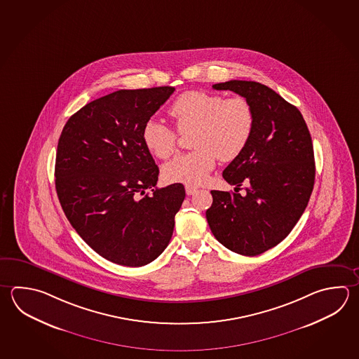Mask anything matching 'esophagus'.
<instances>
[{
	"label": "esophagus",
	"mask_w": 359,
	"mask_h": 359,
	"mask_svg": "<svg viewBox=\"0 0 359 359\" xmlns=\"http://www.w3.org/2000/svg\"><path fill=\"white\" fill-rule=\"evenodd\" d=\"M185 190H187L188 196H193V194H196L198 188L194 187V185H185Z\"/></svg>",
	"instance_id": "esophagus-1"
}]
</instances>
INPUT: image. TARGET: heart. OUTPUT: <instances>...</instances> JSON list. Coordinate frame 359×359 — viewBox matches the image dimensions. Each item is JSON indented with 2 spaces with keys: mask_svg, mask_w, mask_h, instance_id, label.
<instances>
[{
  "mask_svg": "<svg viewBox=\"0 0 359 359\" xmlns=\"http://www.w3.org/2000/svg\"><path fill=\"white\" fill-rule=\"evenodd\" d=\"M168 113L179 133L194 132L191 147L196 149L163 168V176L171 183H202L215 168L217 156L224 163L236 160L250 142L255 126L252 105L243 96L226 99L199 90L177 96ZM142 138L146 149L161 160L176 151L177 133L155 119L144 124Z\"/></svg>",
  "mask_w": 359,
  "mask_h": 359,
  "instance_id": "1",
  "label": "heart"
}]
</instances>
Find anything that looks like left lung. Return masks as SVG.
Here are the masks:
<instances>
[{"instance_id": "1", "label": "left lung", "mask_w": 359, "mask_h": 359, "mask_svg": "<svg viewBox=\"0 0 359 359\" xmlns=\"http://www.w3.org/2000/svg\"><path fill=\"white\" fill-rule=\"evenodd\" d=\"M212 88L249 100L255 126L248 147L222 172L235 193L212 190L205 217L229 250L255 257L283 241L307 207L315 183L311 135L301 111L263 83L231 80Z\"/></svg>"}]
</instances>
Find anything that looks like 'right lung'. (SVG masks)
<instances>
[{
    "label": "right lung",
    "instance_id": "1",
    "mask_svg": "<svg viewBox=\"0 0 359 359\" xmlns=\"http://www.w3.org/2000/svg\"><path fill=\"white\" fill-rule=\"evenodd\" d=\"M174 91L118 90L86 104L62 130L55 170L62 210L82 240L115 264H149L172 236L185 189H154L158 168L142 130Z\"/></svg>",
    "mask_w": 359,
    "mask_h": 359
}]
</instances>
